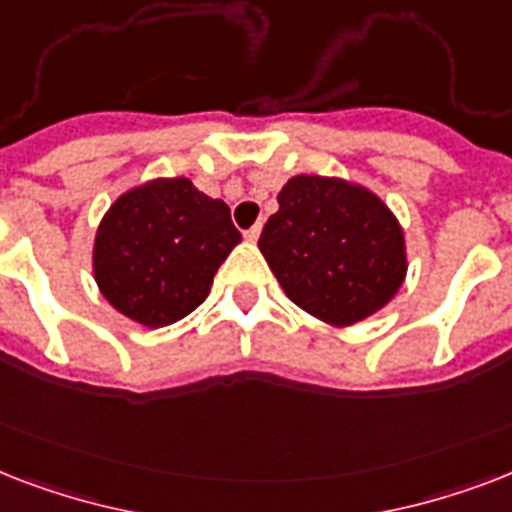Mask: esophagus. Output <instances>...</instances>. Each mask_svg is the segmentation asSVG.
I'll use <instances>...</instances> for the list:
<instances>
[{
  "label": "esophagus",
  "mask_w": 512,
  "mask_h": 512,
  "mask_svg": "<svg viewBox=\"0 0 512 512\" xmlns=\"http://www.w3.org/2000/svg\"><path fill=\"white\" fill-rule=\"evenodd\" d=\"M244 239H247L249 244H255V241L260 239V223L252 225V228H249V231H244Z\"/></svg>",
  "instance_id": "esophagus-1"
}]
</instances>
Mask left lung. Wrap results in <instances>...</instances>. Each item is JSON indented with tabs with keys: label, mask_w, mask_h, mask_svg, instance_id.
Masks as SVG:
<instances>
[{
	"label": "left lung",
	"mask_w": 512,
	"mask_h": 512,
	"mask_svg": "<svg viewBox=\"0 0 512 512\" xmlns=\"http://www.w3.org/2000/svg\"><path fill=\"white\" fill-rule=\"evenodd\" d=\"M257 247L284 295L337 329L382 311L409 268L398 217L345 177H289Z\"/></svg>",
	"instance_id": "8db88e82"
}]
</instances>
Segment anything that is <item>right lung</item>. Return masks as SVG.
<instances>
[{"instance_id":"obj_1","label":"right lung","mask_w":512,"mask_h":512,"mask_svg":"<svg viewBox=\"0 0 512 512\" xmlns=\"http://www.w3.org/2000/svg\"><path fill=\"white\" fill-rule=\"evenodd\" d=\"M241 241L231 209L191 183L154 177L106 209L92 244V276L108 305L140 327L185 319Z\"/></svg>"}]
</instances>
